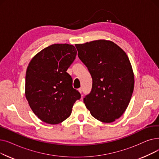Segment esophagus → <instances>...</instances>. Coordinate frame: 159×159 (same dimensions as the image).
<instances>
[{"label": "esophagus", "mask_w": 159, "mask_h": 159, "mask_svg": "<svg viewBox=\"0 0 159 159\" xmlns=\"http://www.w3.org/2000/svg\"><path fill=\"white\" fill-rule=\"evenodd\" d=\"M78 90H79V93H80V94H82V88H79Z\"/></svg>", "instance_id": "esophagus-1"}]
</instances>
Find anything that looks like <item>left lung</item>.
<instances>
[{
  "label": "left lung",
  "mask_w": 159,
  "mask_h": 159,
  "mask_svg": "<svg viewBox=\"0 0 159 159\" xmlns=\"http://www.w3.org/2000/svg\"><path fill=\"white\" fill-rule=\"evenodd\" d=\"M75 47L93 80L91 92L84 98L87 109L102 122L118 119L126 111L134 88V75L126 53L105 40Z\"/></svg>",
  "instance_id": "obj_1"
}]
</instances>
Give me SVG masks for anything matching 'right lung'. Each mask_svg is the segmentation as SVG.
Returning a JSON list of instances; mask_svg holds the SVG:
<instances>
[{
  "label": "right lung",
  "instance_id": "1",
  "mask_svg": "<svg viewBox=\"0 0 159 159\" xmlns=\"http://www.w3.org/2000/svg\"><path fill=\"white\" fill-rule=\"evenodd\" d=\"M76 55L74 46L55 44L41 50L30 61L25 95L32 111L42 121L49 124L63 122L80 98L66 72Z\"/></svg>",
  "mask_w": 159,
  "mask_h": 159
}]
</instances>
